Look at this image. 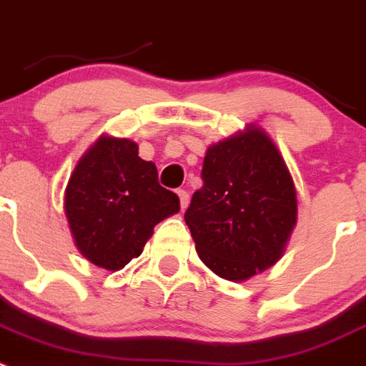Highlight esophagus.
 <instances>
[{"instance_id":"obj_1","label":"esophagus","mask_w":366,"mask_h":366,"mask_svg":"<svg viewBox=\"0 0 366 366\" xmlns=\"http://www.w3.org/2000/svg\"><path fill=\"white\" fill-rule=\"evenodd\" d=\"M177 196H179V205H181V211H185L187 207H189V192L187 190H177Z\"/></svg>"}]
</instances>
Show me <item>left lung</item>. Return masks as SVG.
<instances>
[{"label": "left lung", "instance_id": "left-lung-1", "mask_svg": "<svg viewBox=\"0 0 366 366\" xmlns=\"http://www.w3.org/2000/svg\"><path fill=\"white\" fill-rule=\"evenodd\" d=\"M203 187L185 222L212 273L245 282L282 258L297 225V190L282 154L258 124L207 148Z\"/></svg>", "mask_w": 366, "mask_h": 366}]
</instances>
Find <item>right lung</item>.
Segmentation results:
<instances>
[{"label": "right lung", "instance_id": "obj_1", "mask_svg": "<svg viewBox=\"0 0 366 366\" xmlns=\"http://www.w3.org/2000/svg\"><path fill=\"white\" fill-rule=\"evenodd\" d=\"M64 211L80 254L119 271L143 253L157 223L179 211V198L159 185L135 141L102 134L71 172Z\"/></svg>", "mask_w": 366, "mask_h": 366}]
</instances>
